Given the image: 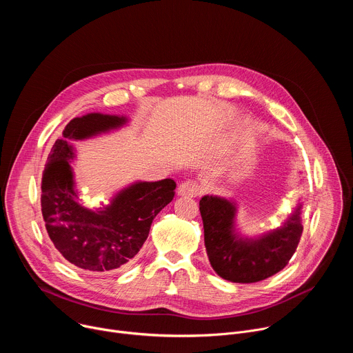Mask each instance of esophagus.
<instances>
[{"mask_svg": "<svg viewBox=\"0 0 353 353\" xmlns=\"http://www.w3.org/2000/svg\"><path fill=\"white\" fill-rule=\"evenodd\" d=\"M177 194L181 196H190V198L196 196L201 194V185L194 180H185L179 185Z\"/></svg>", "mask_w": 353, "mask_h": 353, "instance_id": "obj_1", "label": "esophagus"}]
</instances>
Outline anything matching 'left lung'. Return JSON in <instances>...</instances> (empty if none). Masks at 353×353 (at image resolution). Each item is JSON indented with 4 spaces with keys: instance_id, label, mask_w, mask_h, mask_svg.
<instances>
[{
    "instance_id": "1",
    "label": "left lung",
    "mask_w": 353,
    "mask_h": 353,
    "mask_svg": "<svg viewBox=\"0 0 353 353\" xmlns=\"http://www.w3.org/2000/svg\"><path fill=\"white\" fill-rule=\"evenodd\" d=\"M299 205L278 229L257 239L241 237L234 229L236 204L216 195H204L199 212L204 223L207 254L214 271L236 283H253L286 267L300 241L303 225Z\"/></svg>"
}]
</instances>
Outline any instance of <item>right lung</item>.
<instances>
[{
    "instance_id": "1",
    "label": "right lung",
    "mask_w": 353,
    "mask_h": 353,
    "mask_svg": "<svg viewBox=\"0 0 353 353\" xmlns=\"http://www.w3.org/2000/svg\"><path fill=\"white\" fill-rule=\"evenodd\" d=\"M127 117L89 113L71 120L48 155L41 177V214L48 237L75 267L108 274L130 264L145 243L155 216L174 196L172 179L138 181L121 190L103 208L88 210L78 201L70 161L81 141L120 128Z\"/></svg>"
}]
</instances>
